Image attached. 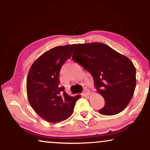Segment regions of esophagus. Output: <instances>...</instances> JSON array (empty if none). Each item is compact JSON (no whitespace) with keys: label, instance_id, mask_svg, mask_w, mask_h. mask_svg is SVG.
I'll return each mask as SVG.
<instances>
[{"label":"esophagus","instance_id":"obj_1","mask_svg":"<svg viewBox=\"0 0 150 150\" xmlns=\"http://www.w3.org/2000/svg\"><path fill=\"white\" fill-rule=\"evenodd\" d=\"M82 95H83V96H89V95H90V92L88 91V90H85V91L83 92V93L82 94Z\"/></svg>","mask_w":150,"mask_h":150}]
</instances>
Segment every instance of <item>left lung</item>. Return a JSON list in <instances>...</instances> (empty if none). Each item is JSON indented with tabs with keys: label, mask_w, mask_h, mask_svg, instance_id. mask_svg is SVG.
Here are the masks:
<instances>
[{
	"label": "left lung",
	"mask_w": 150,
	"mask_h": 150,
	"mask_svg": "<svg viewBox=\"0 0 150 150\" xmlns=\"http://www.w3.org/2000/svg\"><path fill=\"white\" fill-rule=\"evenodd\" d=\"M73 60L91 74L97 91L105 104L103 115L120 113L128 106L136 87V69L132 61L108 45L99 42L79 44Z\"/></svg>",
	"instance_id": "obj_1"
}]
</instances>
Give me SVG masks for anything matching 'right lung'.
<instances>
[{"label":"right lung","mask_w":150,"mask_h":150,"mask_svg":"<svg viewBox=\"0 0 150 150\" xmlns=\"http://www.w3.org/2000/svg\"><path fill=\"white\" fill-rule=\"evenodd\" d=\"M75 44L57 46L38 57L28 71V102L38 115L50 123L60 122L73 113L80 95L70 96L59 85V71L72 54Z\"/></svg>","instance_id":"add662e5"}]
</instances>
